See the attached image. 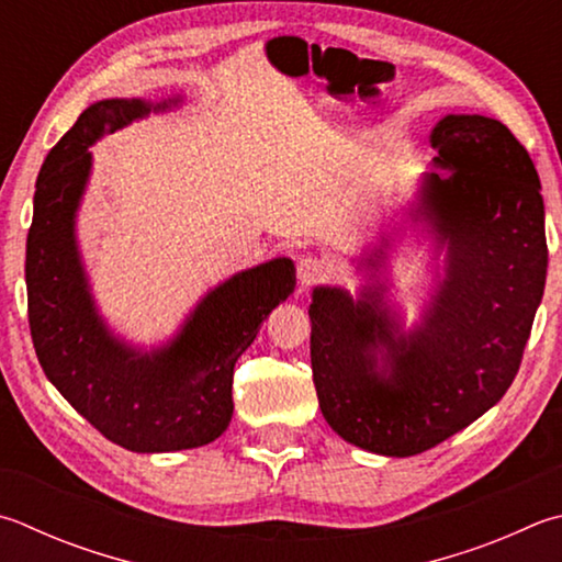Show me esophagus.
Instances as JSON below:
<instances>
[{
    "instance_id": "esophagus-1",
    "label": "esophagus",
    "mask_w": 562,
    "mask_h": 562,
    "mask_svg": "<svg viewBox=\"0 0 562 562\" xmlns=\"http://www.w3.org/2000/svg\"><path fill=\"white\" fill-rule=\"evenodd\" d=\"M297 278L302 282V288H312L316 282H324L329 278V270H326V265L316 258H302L297 262Z\"/></svg>"
}]
</instances>
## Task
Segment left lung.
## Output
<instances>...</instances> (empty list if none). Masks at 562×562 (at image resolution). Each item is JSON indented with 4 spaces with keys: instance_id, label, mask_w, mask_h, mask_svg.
I'll return each instance as SVG.
<instances>
[{
    "instance_id": "obj_1",
    "label": "left lung",
    "mask_w": 562,
    "mask_h": 562,
    "mask_svg": "<svg viewBox=\"0 0 562 562\" xmlns=\"http://www.w3.org/2000/svg\"><path fill=\"white\" fill-rule=\"evenodd\" d=\"M430 142L450 175L425 177L417 213L447 246V262L420 326L397 331L379 307V284L356 302L316 288L310 304L324 420L385 457L430 450L502 401L546 288V211L526 147L484 115H447ZM381 255L366 265L375 270Z\"/></svg>"
}]
</instances>
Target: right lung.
Instances as JSON below:
<instances>
[{
  "label": "right lung",
  "instance_id": "1",
  "mask_svg": "<svg viewBox=\"0 0 562 562\" xmlns=\"http://www.w3.org/2000/svg\"><path fill=\"white\" fill-rule=\"evenodd\" d=\"M169 103L112 98L80 112L41 167L26 238L29 329L41 369L98 432L130 452L191 450L221 437L233 415L236 361L294 290L292 260L274 258L211 290L157 351L142 353L108 331L76 246L88 147Z\"/></svg>",
  "mask_w": 562,
  "mask_h": 562
}]
</instances>
